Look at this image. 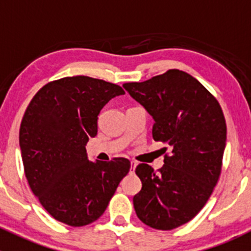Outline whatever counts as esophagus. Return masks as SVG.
<instances>
[{
    "instance_id": "obj_1",
    "label": "esophagus",
    "mask_w": 251,
    "mask_h": 251,
    "mask_svg": "<svg viewBox=\"0 0 251 251\" xmlns=\"http://www.w3.org/2000/svg\"><path fill=\"white\" fill-rule=\"evenodd\" d=\"M136 166H137V163L136 161H131V173L133 174V171H135Z\"/></svg>"
}]
</instances>
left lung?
Segmentation results:
<instances>
[{"label": "left lung", "instance_id": "obj_1", "mask_svg": "<svg viewBox=\"0 0 251 251\" xmlns=\"http://www.w3.org/2000/svg\"><path fill=\"white\" fill-rule=\"evenodd\" d=\"M124 88L153 118V138L171 148L156 174L140 164L138 219L169 231L191 221L206 204L221 174L227 128L216 98L197 78L173 69Z\"/></svg>", "mask_w": 251, "mask_h": 251}]
</instances>
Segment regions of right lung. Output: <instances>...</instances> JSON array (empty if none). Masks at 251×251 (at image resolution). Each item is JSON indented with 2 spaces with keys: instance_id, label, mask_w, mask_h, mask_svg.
Instances as JSON below:
<instances>
[{
  "instance_id": "1",
  "label": "right lung",
  "mask_w": 251,
  "mask_h": 251,
  "mask_svg": "<svg viewBox=\"0 0 251 251\" xmlns=\"http://www.w3.org/2000/svg\"><path fill=\"white\" fill-rule=\"evenodd\" d=\"M115 83L88 76L64 77L35 95L23 116L19 146L32 193L50 216L73 227L100 219L121 179L125 158L90 161L86 144L96 137L98 115L116 96Z\"/></svg>"
}]
</instances>
